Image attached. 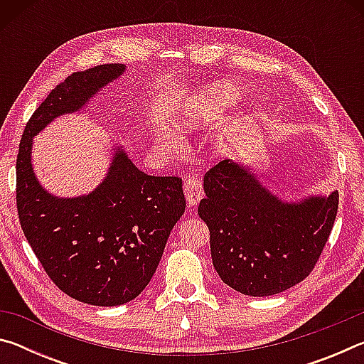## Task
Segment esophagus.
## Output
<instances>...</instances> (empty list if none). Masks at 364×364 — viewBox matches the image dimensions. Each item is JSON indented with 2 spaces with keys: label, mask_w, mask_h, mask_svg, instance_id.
Segmentation results:
<instances>
[{
  "label": "esophagus",
  "mask_w": 364,
  "mask_h": 364,
  "mask_svg": "<svg viewBox=\"0 0 364 364\" xmlns=\"http://www.w3.org/2000/svg\"><path fill=\"white\" fill-rule=\"evenodd\" d=\"M184 196H186V200L191 207H196L202 199V194H204V188H202L200 178L197 176H189L186 181H184Z\"/></svg>",
  "instance_id": "esophagus-1"
}]
</instances>
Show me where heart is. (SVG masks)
<instances>
[{"mask_svg": "<svg viewBox=\"0 0 364 364\" xmlns=\"http://www.w3.org/2000/svg\"><path fill=\"white\" fill-rule=\"evenodd\" d=\"M239 97H241V93H239L237 86L230 82L207 86L188 102V106H184L181 114L178 115L176 128L183 133L208 130L230 112L234 104L239 101ZM159 143L170 146L173 144V138L162 136Z\"/></svg>", "mask_w": 364, "mask_h": 364, "instance_id": "obj_1", "label": "heart"}]
</instances>
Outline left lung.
Returning a JSON list of instances; mask_svg holds the SVG:
<instances>
[{
  "label": "left lung",
  "instance_id": "left-lung-1",
  "mask_svg": "<svg viewBox=\"0 0 364 364\" xmlns=\"http://www.w3.org/2000/svg\"><path fill=\"white\" fill-rule=\"evenodd\" d=\"M199 217L210 231L212 262L221 281L267 297L304 281L334 226L338 193L284 202L249 167L221 160L204 176Z\"/></svg>",
  "mask_w": 364,
  "mask_h": 364
}]
</instances>
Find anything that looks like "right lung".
Here are the masks:
<instances>
[{
    "instance_id": "obj_1",
    "label": "right lung",
    "mask_w": 364,
    "mask_h": 364,
    "mask_svg": "<svg viewBox=\"0 0 364 364\" xmlns=\"http://www.w3.org/2000/svg\"><path fill=\"white\" fill-rule=\"evenodd\" d=\"M123 72V64H104L59 83L27 122L16 164L17 212L30 247L60 291L97 306L127 304L149 284L186 208L181 178L146 175L115 147L107 176L93 193L60 199L36 180L32 139Z\"/></svg>"
}]
</instances>
